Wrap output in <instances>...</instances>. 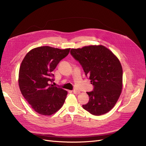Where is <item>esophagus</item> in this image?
Segmentation results:
<instances>
[{"label":"esophagus","mask_w":146,"mask_h":146,"mask_svg":"<svg viewBox=\"0 0 146 146\" xmlns=\"http://www.w3.org/2000/svg\"><path fill=\"white\" fill-rule=\"evenodd\" d=\"M72 92H73V93H74L75 94H78L80 93V91H79L76 90H72Z\"/></svg>","instance_id":"obj_1"}]
</instances>
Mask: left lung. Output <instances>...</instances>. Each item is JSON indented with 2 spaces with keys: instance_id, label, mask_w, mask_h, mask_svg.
<instances>
[{
  "instance_id": "8db88e82",
  "label": "left lung",
  "mask_w": 146,
  "mask_h": 146,
  "mask_svg": "<svg viewBox=\"0 0 146 146\" xmlns=\"http://www.w3.org/2000/svg\"><path fill=\"white\" fill-rule=\"evenodd\" d=\"M70 54L82 65L94 86L93 91L86 92L90 100L83 108L95 116L108 113L122 92L123 72L119 59L102 45L72 48Z\"/></svg>"
}]
</instances>
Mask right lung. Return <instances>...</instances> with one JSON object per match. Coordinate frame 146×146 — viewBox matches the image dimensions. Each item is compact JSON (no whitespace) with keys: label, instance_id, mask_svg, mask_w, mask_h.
<instances>
[{"label":"right lung","instance_id":"1","mask_svg":"<svg viewBox=\"0 0 146 146\" xmlns=\"http://www.w3.org/2000/svg\"><path fill=\"white\" fill-rule=\"evenodd\" d=\"M70 49L39 47L29 51L22 61L18 80L20 90L36 113L50 116L64 104L68 92L49 82L54 80L52 72Z\"/></svg>","mask_w":146,"mask_h":146}]
</instances>
